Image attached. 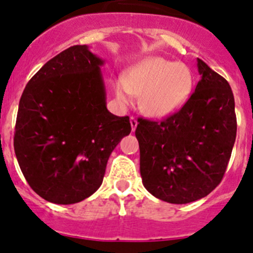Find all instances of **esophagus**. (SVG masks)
<instances>
[{"label": "esophagus", "mask_w": 253, "mask_h": 253, "mask_svg": "<svg viewBox=\"0 0 253 253\" xmlns=\"http://www.w3.org/2000/svg\"><path fill=\"white\" fill-rule=\"evenodd\" d=\"M130 124H131V130L132 131H135V129H136L137 126V121L134 118V117H130Z\"/></svg>", "instance_id": "esophagus-1"}]
</instances>
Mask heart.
<instances>
[{
    "instance_id": "obj_1",
    "label": "heart",
    "mask_w": 253,
    "mask_h": 253,
    "mask_svg": "<svg viewBox=\"0 0 253 253\" xmlns=\"http://www.w3.org/2000/svg\"><path fill=\"white\" fill-rule=\"evenodd\" d=\"M193 88V76L186 65L154 56L145 59L117 80L114 91L124 106L140 94V107L154 118H166L187 102Z\"/></svg>"
}]
</instances>
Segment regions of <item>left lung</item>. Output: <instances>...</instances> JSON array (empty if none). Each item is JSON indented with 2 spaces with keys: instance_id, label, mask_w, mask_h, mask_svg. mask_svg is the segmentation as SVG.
Listing matches in <instances>:
<instances>
[{
  "instance_id": "left-lung-1",
  "label": "left lung",
  "mask_w": 253,
  "mask_h": 253,
  "mask_svg": "<svg viewBox=\"0 0 253 253\" xmlns=\"http://www.w3.org/2000/svg\"><path fill=\"white\" fill-rule=\"evenodd\" d=\"M202 76L188 101L162 122L140 118L142 184L154 197L186 204L207 197L224 177L236 139L229 82L198 59Z\"/></svg>"
}]
</instances>
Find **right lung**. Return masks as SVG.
Masks as SVG:
<instances>
[{"mask_svg":"<svg viewBox=\"0 0 253 253\" xmlns=\"http://www.w3.org/2000/svg\"><path fill=\"white\" fill-rule=\"evenodd\" d=\"M103 62L87 45L70 46L22 93L14 152L31 188L45 201L74 204L92 196L112 151L131 131L129 117L107 109Z\"/></svg>","mask_w":253,"mask_h":253,"instance_id":"add662e5","label":"right lung"}]
</instances>
